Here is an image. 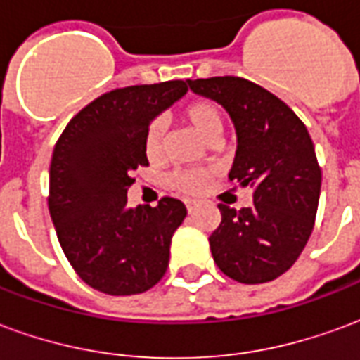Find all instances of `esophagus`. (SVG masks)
<instances>
[{
  "label": "esophagus",
  "instance_id": "esophagus-1",
  "mask_svg": "<svg viewBox=\"0 0 360 360\" xmlns=\"http://www.w3.org/2000/svg\"><path fill=\"white\" fill-rule=\"evenodd\" d=\"M185 206H187L188 212H193V210H195L196 202H195V200H191V198H187V200H185Z\"/></svg>",
  "mask_w": 360,
  "mask_h": 360
}]
</instances>
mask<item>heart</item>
<instances>
[{
	"mask_svg": "<svg viewBox=\"0 0 360 360\" xmlns=\"http://www.w3.org/2000/svg\"><path fill=\"white\" fill-rule=\"evenodd\" d=\"M183 117L206 142H218L224 133V117L221 111L210 100H195L183 108ZM165 146V123L162 119L150 121L144 131L142 148L148 162L158 164L164 158ZM212 181V172L206 169H183L175 172L169 177V185L183 196H198L208 191Z\"/></svg>",
	"mask_w": 360,
	"mask_h": 360,
	"instance_id": "b5f03b06",
	"label": "heart"
}]
</instances>
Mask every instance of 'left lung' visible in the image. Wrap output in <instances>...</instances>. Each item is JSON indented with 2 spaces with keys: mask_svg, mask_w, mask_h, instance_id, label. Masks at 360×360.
<instances>
[{
  "mask_svg": "<svg viewBox=\"0 0 360 360\" xmlns=\"http://www.w3.org/2000/svg\"><path fill=\"white\" fill-rule=\"evenodd\" d=\"M187 82L231 115L237 152L229 181L255 188L250 208L218 204L221 224L208 239L214 262L241 283L271 281L297 262L314 227L322 172L312 139L285 102L247 79Z\"/></svg>",
  "mask_w": 360,
  "mask_h": 360,
  "instance_id": "left-lung-1",
  "label": "left lung"
}]
</instances>
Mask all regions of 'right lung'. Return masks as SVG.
Segmentation results:
<instances>
[{
  "instance_id": "right-lung-1",
  "label": "right lung",
  "mask_w": 360,
  "mask_h": 360,
  "mask_svg": "<svg viewBox=\"0 0 360 360\" xmlns=\"http://www.w3.org/2000/svg\"><path fill=\"white\" fill-rule=\"evenodd\" d=\"M187 90V81H167L105 92L84 105L56 142L51 221L73 270L102 293H144L167 270L185 204L164 196L154 208H129L127 191L134 169L148 165L146 127Z\"/></svg>"
}]
</instances>
